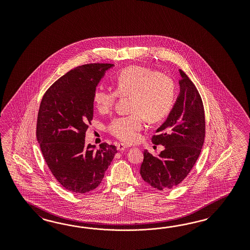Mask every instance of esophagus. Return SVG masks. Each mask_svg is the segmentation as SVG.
I'll return each mask as SVG.
<instances>
[{
  "mask_svg": "<svg viewBox=\"0 0 250 250\" xmlns=\"http://www.w3.org/2000/svg\"><path fill=\"white\" fill-rule=\"evenodd\" d=\"M127 148H128V146H125V145H117V150H118V151H124V150H125V149H127Z\"/></svg>",
  "mask_w": 250,
  "mask_h": 250,
  "instance_id": "34e87169",
  "label": "esophagus"
}]
</instances>
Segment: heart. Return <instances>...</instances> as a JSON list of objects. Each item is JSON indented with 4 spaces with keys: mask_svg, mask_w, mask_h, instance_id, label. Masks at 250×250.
<instances>
[{
    "mask_svg": "<svg viewBox=\"0 0 250 250\" xmlns=\"http://www.w3.org/2000/svg\"><path fill=\"white\" fill-rule=\"evenodd\" d=\"M115 90L97 88L92 95L100 113L110 111L119 96H131L128 115L115 117L108 125L112 136L125 144L135 143L144 127L145 117L151 122L164 118L174 104L176 84L170 76L153 68L132 66L120 70L115 77Z\"/></svg>",
    "mask_w": 250,
    "mask_h": 250,
    "instance_id": "1",
    "label": "heart"
}]
</instances>
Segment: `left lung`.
Instances as JSON below:
<instances>
[{"instance_id":"8db88e82","label":"left lung","mask_w":250,"mask_h":250,"mask_svg":"<svg viewBox=\"0 0 250 250\" xmlns=\"http://www.w3.org/2000/svg\"><path fill=\"white\" fill-rule=\"evenodd\" d=\"M180 94L166 121L152 137L165 149L159 157L144 151L140 175L153 188H174L187 177L200 156L205 142V109L195 85L182 69Z\"/></svg>"}]
</instances>
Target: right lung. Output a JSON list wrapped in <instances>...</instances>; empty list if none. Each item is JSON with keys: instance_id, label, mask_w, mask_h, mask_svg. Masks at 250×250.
I'll list each match as a JSON object with an SVG mask.
<instances>
[{"instance_id": "obj_1", "label": "right lung", "mask_w": 250, "mask_h": 250, "mask_svg": "<svg viewBox=\"0 0 250 250\" xmlns=\"http://www.w3.org/2000/svg\"><path fill=\"white\" fill-rule=\"evenodd\" d=\"M114 64L93 63L71 69L45 91L38 111L37 138L56 180L74 193L97 188L117 153L103 143L85 145L93 117L92 95L106 70Z\"/></svg>"}]
</instances>
